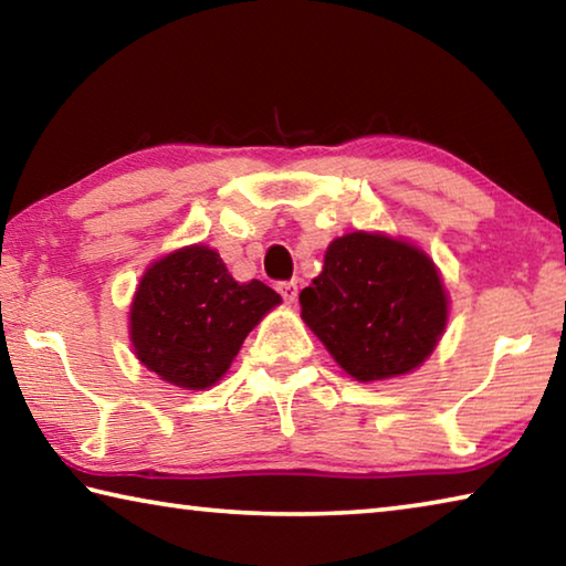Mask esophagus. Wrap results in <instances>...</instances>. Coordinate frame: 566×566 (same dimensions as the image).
<instances>
[{
    "label": "esophagus",
    "mask_w": 566,
    "mask_h": 566,
    "mask_svg": "<svg viewBox=\"0 0 566 566\" xmlns=\"http://www.w3.org/2000/svg\"><path fill=\"white\" fill-rule=\"evenodd\" d=\"M276 290H280V294L284 296V302H294L296 300V282L294 280L280 282V284H276Z\"/></svg>",
    "instance_id": "esophagus-1"
}]
</instances>
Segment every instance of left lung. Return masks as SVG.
<instances>
[{"mask_svg":"<svg viewBox=\"0 0 566 566\" xmlns=\"http://www.w3.org/2000/svg\"><path fill=\"white\" fill-rule=\"evenodd\" d=\"M300 304L302 319L359 381L407 375L432 354L447 327V294L434 262L385 234L334 239Z\"/></svg>","mask_w":566,"mask_h":566,"instance_id":"1","label":"left lung"}]
</instances>
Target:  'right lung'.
<instances>
[{
	"instance_id": "obj_1",
	"label": "right lung",
	"mask_w": 566,
	"mask_h": 566,
	"mask_svg": "<svg viewBox=\"0 0 566 566\" xmlns=\"http://www.w3.org/2000/svg\"><path fill=\"white\" fill-rule=\"evenodd\" d=\"M280 302L260 280L234 282L209 247L179 249L151 264L137 286L129 317L134 354L169 385L207 389Z\"/></svg>"
}]
</instances>
